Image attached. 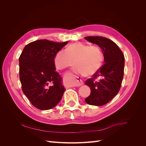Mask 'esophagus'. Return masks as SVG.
Returning <instances> with one entry per match:
<instances>
[{
    "label": "esophagus",
    "mask_w": 146,
    "mask_h": 146,
    "mask_svg": "<svg viewBox=\"0 0 146 146\" xmlns=\"http://www.w3.org/2000/svg\"><path fill=\"white\" fill-rule=\"evenodd\" d=\"M69 83L70 84V86L71 87L73 86H80L83 84V81L81 79L79 78L78 77H75L74 79L71 80H69Z\"/></svg>",
    "instance_id": "obj_1"
}]
</instances>
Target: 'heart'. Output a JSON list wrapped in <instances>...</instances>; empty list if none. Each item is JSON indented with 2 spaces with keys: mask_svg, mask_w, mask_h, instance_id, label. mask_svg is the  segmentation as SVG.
<instances>
[{
  "mask_svg": "<svg viewBox=\"0 0 146 146\" xmlns=\"http://www.w3.org/2000/svg\"><path fill=\"white\" fill-rule=\"evenodd\" d=\"M54 61L58 69L72 67L75 61L78 73L92 76L102 66L104 54L98 46L76 42L69 45L65 51L61 50L57 52Z\"/></svg>",
  "mask_w": 146,
  "mask_h": 146,
  "instance_id": "1",
  "label": "heart"
}]
</instances>
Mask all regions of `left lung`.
<instances>
[{
  "mask_svg": "<svg viewBox=\"0 0 146 146\" xmlns=\"http://www.w3.org/2000/svg\"><path fill=\"white\" fill-rule=\"evenodd\" d=\"M86 40L98 45L102 51L104 63L98 72L85 82L91 94L85 99L91 105H105L120 90L123 77L124 56L115 42L102 36H87Z\"/></svg>",
  "mask_w": 146,
  "mask_h": 146,
  "instance_id": "8db88e82",
  "label": "left lung"
}]
</instances>
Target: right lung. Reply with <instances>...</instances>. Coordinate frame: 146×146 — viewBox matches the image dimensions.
I'll return each mask as SVG.
<instances>
[{
    "instance_id": "add662e5",
    "label": "right lung",
    "mask_w": 146,
    "mask_h": 146,
    "mask_svg": "<svg viewBox=\"0 0 146 146\" xmlns=\"http://www.w3.org/2000/svg\"><path fill=\"white\" fill-rule=\"evenodd\" d=\"M68 41L40 39L30 42L19 56V78L24 94L34 107L50 110L61 100L65 88L55 71L54 56Z\"/></svg>"
}]
</instances>
